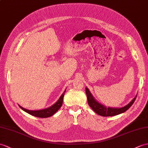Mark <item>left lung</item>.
<instances>
[{"instance_id": "8db88e82", "label": "left lung", "mask_w": 148, "mask_h": 148, "mask_svg": "<svg viewBox=\"0 0 148 148\" xmlns=\"http://www.w3.org/2000/svg\"><path fill=\"white\" fill-rule=\"evenodd\" d=\"M86 92V96L88 98V105H90V107L92 108V110L95 112L97 113L98 115L103 116H115L121 114L123 112H125L132 105L134 102L135 101L137 95H136L134 98L132 99L131 101L129 102V103L121 108H113V107H107L99 103L97 99H95L91 93L89 89L86 87L85 88Z\"/></svg>"}]
</instances>
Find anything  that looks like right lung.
Segmentation results:
<instances>
[{"instance_id": "add662e5", "label": "right lung", "mask_w": 148, "mask_h": 148, "mask_svg": "<svg viewBox=\"0 0 148 148\" xmlns=\"http://www.w3.org/2000/svg\"><path fill=\"white\" fill-rule=\"evenodd\" d=\"M66 91V90H65L62 95L60 96L59 99H58L56 103H55L53 105H51V106H50V107L47 108L45 109L38 110H29L24 108L19 105V106L23 110V111L26 112V113H29V114L32 115L33 116H37V117H40V118L49 117V116H52L53 114H55V113H56L58 110L60 109L62 105L64 96Z\"/></svg>"}]
</instances>
